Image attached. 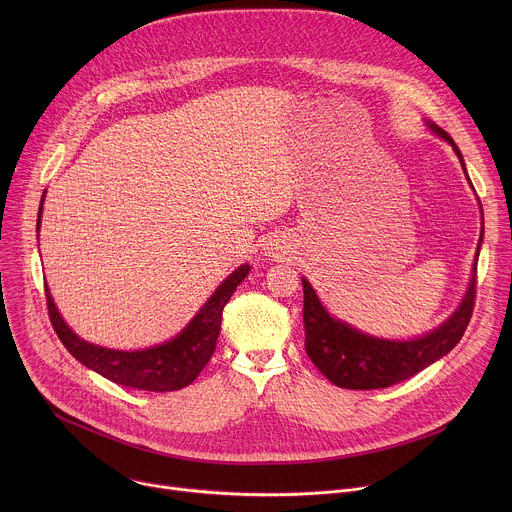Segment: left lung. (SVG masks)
I'll return each mask as SVG.
<instances>
[{"instance_id": "8db88e82", "label": "left lung", "mask_w": 512, "mask_h": 512, "mask_svg": "<svg viewBox=\"0 0 512 512\" xmlns=\"http://www.w3.org/2000/svg\"><path fill=\"white\" fill-rule=\"evenodd\" d=\"M427 127L444 141H448L466 174L464 158L454 139L435 123L427 121ZM468 178V174H466ZM470 182V178H468ZM472 184V182H470ZM482 243V237H480ZM480 243L472 267V277L466 296L458 310L440 326L413 340H385L364 334L336 318H332L318 300L314 287L306 277L304 285V326H306V352L318 371L336 387L371 391L401 383L435 360L446 356L464 336L474 312L476 296V267Z\"/></svg>"}]
</instances>
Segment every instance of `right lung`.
I'll return each mask as SVG.
<instances>
[{"mask_svg":"<svg viewBox=\"0 0 512 512\" xmlns=\"http://www.w3.org/2000/svg\"><path fill=\"white\" fill-rule=\"evenodd\" d=\"M42 202H44V196H42ZM42 202L38 210L36 231H40ZM249 271H251L249 263L235 269L221 285L216 287L210 300L200 308V312L190 320V324L176 338L145 350H133V352L113 350V348H103L79 338L64 324L46 287L48 316L64 348L79 362H83L85 367L99 373L101 377L137 391H156V393L178 391L190 385L206 367V362L210 360L216 348L218 332H221L223 310L231 300V296L235 294L237 285L249 275Z\"/></svg>","mask_w":512,"mask_h":512,"instance_id":"1","label":"right lung"}]
</instances>
